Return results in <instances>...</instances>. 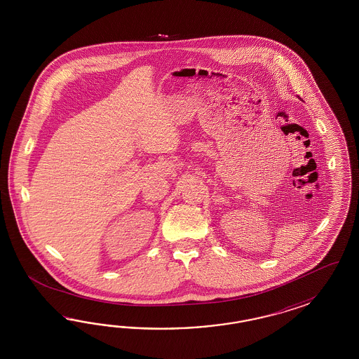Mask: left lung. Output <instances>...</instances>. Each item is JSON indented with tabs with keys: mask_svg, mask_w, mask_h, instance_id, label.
Wrapping results in <instances>:
<instances>
[{
	"mask_svg": "<svg viewBox=\"0 0 359 359\" xmlns=\"http://www.w3.org/2000/svg\"><path fill=\"white\" fill-rule=\"evenodd\" d=\"M297 97L300 98V96H297ZM300 100H302V101H303V98H300Z\"/></svg>",
	"mask_w": 359,
	"mask_h": 359,
	"instance_id": "obj_1",
	"label": "left lung"
}]
</instances>
